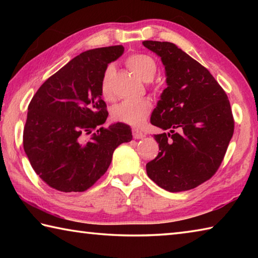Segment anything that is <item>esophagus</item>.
Listing matches in <instances>:
<instances>
[{"label":"esophagus","mask_w":258,"mask_h":258,"mask_svg":"<svg viewBox=\"0 0 258 258\" xmlns=\"http://www.w3.org/2000/svg\"><path fill=\"white\" fill-rule=\"evenodd\" d=\"M133 138L134 139H142L143 137H145V133L141 132V131H139L138 128H133Z\"/></svg>","instance_id":"esophagus-1"}]
</instances>
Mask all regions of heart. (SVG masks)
<instances>
[{
  "mask_svg": "<svg viewBox=\"0 0 258 258\" xmlns=\"http://www.w3.org/2000/svg\"><path fill=\"white\" fill-rule=\"evenodd\" d=\"M126 63L134 74L143 81H151L157 72L156 61L147 54H132L126 60ZM115 73L113 64H108L101 80V93L103 98H111L110 81ZM152 109V104L148 99L125 100L113 108V119L131 126H141L145 124Z\"/></svg>",
  "mask_w": 258,
  "mask_h": 258,
  "instance_id": "obj_1",
  "label": "heart"
}]
</instances>
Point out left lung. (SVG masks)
I'll list each match as a JSON object with an SVG mask.
<instances>
[{"mask_svg": "<svg viewBox=\"0 0 258 258\" xmlns=\"http://www.w3.org/2000/svg\"><path fill=\"white\" fill-rule=\"evenodd\" d=\"M160 56L166 84L151 115L158 156L146 165L156 184L169 192L186 191L211 178L233 135L228 95L208 69L169 42L145 41Z\"/></svg>", "mask_w": 258, "mask_h": 258, "instance_id": "1", "label": "left lung"}]
</instances>
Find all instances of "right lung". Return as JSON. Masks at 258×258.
Wrapping results in <instances>:
<instances>
[{"label":"right lung","instance_id":"right-lung-1","mask_svg":"<svg viewBox=\"0 0 258 258\" xmlns=\"http://www.w3.org/2000/svg\"><path fill=\"white\" fill-rule=\"evenodd\" d=\"M123 52L121 45L83 52L47 78L29 103L24 150L35 173L55 190H87L107 172L116 148L132 140L124 123L92 133L108 117L102 75Z\"/></svg>","mask_w":258,"mask_h":258}]
</instances>
